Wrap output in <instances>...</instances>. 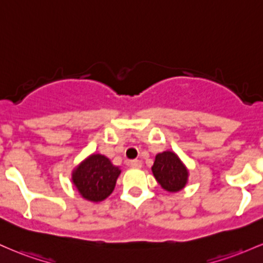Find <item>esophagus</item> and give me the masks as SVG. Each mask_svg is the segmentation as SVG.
Segmentation results:
<instances>
[{
	"label": "esophagus",
	"mask_w": 263,
	"mask_h": 263,
	"mask_svg": "<svg viewBox=\"0 0 263 263\" xmlns=\"http://www.w3.org/2000/svg\"><path fill=\"white\" fill-rule=\"evenodd\" d=\"M129 165H130L132 167H134V169H140L143 164H141L140 160H130L129 161Z\"/></svg>",
	"instance_id": "1"
}]
</instances>
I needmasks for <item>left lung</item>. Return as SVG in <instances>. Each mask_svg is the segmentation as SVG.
<instances>
[{"mask_svg":"<svg viewBox=\"0 0 263 263\" xmlns=\"http://www.w3.org/2000/svg\"><path fill=\"white\" fill-rule=\"evenodd\" d=\"M156 181L164 190L169 193H178L182 190L187 182L189 171L175 153L163 152L155 156L152 166Z\"/></svg>","mask_w":263,"mask_h":263,"instance_id":"obj_1","label":"left lung"}]
</instances>
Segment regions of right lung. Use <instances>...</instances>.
<instances>
[{"instance_id":"1","label":"right lung","mask_w":263,"mask_h":263,"mask_svg":"<svg viewBox=\"0 0 263 263\" xmlns=\"http://www.w3.org/2000/svg\"><path fill=\"white\" fill-rule=\"evenodd\" d=\"M119 175L120 169L107 156L92 154L73 170L72 181L82 197L98 202L113 193Z\"/></svg>"}]
</instances>
